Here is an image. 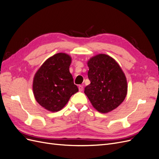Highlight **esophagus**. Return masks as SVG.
Segmentation results:
<instances>
[{
	"mask_svg": "<svg viewBox=\"0 0 159 159\" xmlns=\"http://www.w3.org/2000/svg\"><path fill=\"white\" fill-rule=\"evenodd\" d=\"M78 89H79V91H82L84 90V87H83V85H79Z\"/></svg>",
	"mask_w": 159,
	"mask_h": 159,
	"instance_id": "1",
	"label": "esophagus"
}]
</instances>
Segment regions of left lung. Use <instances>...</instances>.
<instances>
[{"instance_id":"8db88e82","label":"left lung","mask_w":159,"mask_h":159,"mask_svg":"<svg viewBox=\"0 0 159 159\" xmlns=\"http://www.w3.org/2000/svg\"><path fill=\"white\" fill-rule=\"evenodd\" d=\"M90 84L85 88L93 107L106 113L117 108L127 93L126 77L117 62L108 55L100 54L88 61Z\"/></svg>"}]
</instances>
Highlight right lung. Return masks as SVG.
Returning <instances> with one entry per match:
<instances>
[{
    "instance_id": "1",
    "label": "right lung",
    "mask_w": 159,
    "mask_h": 159,
    "mask_svg": "<svg viewBox=\"0 0 159 159\" xmlns=\"http://www.w3.org/2000/svg\"><path fill=\"white\" fill-rule=\"evenodd\" d=\"M71 62L69 55L57 53L44 61L34 78L32 88L36 102L50 111L61 110L78 91L70 72Z\"/></svg>"
}]
</instances>
